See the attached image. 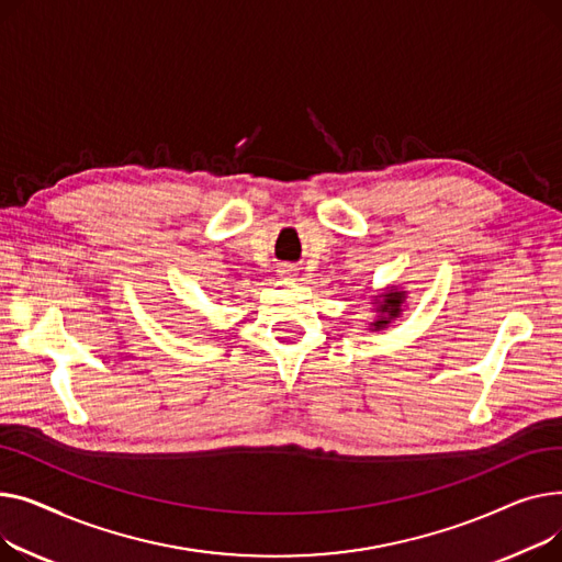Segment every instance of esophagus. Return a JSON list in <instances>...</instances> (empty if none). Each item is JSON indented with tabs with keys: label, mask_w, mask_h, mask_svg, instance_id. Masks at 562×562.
I'll return each mask as SVG.
<instances>
[{
	"label": "esophagus",
	"mask_w": 562,
	"mask_h": 562,
	"mask_svg": "<svg viewBox=\"0 0 562 562\" xmlns=\"http://www.w3.org/2000/svg\"><path fill=\"white\" fill-rule=\"evenodd\" d=\"M279 274L285 277V279H292V277H296V270H294L292 266H281V268H279Z\"/></svg>",
	"instance_id": "34e87169"
}]
</instances>
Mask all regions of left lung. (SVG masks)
Wrapping results in <instances>:
<instances>
[{"instance_id": "8db88e82", "label": "left lung", "mask_w": 562, "mask_h": 562, "mask_svg": "<svg viewBox=\"0 0 562 562\" xmlns=\"http://www.w3.org/2000/svg\"><path fill=\"white\" fill-rule=\"evenodd\" d=\"M406 300V292L404 290H397L392 288L383 294L376 296V313H379V319L372 324L374 328H385L394 317L402 315V304Z\"/></svg>"}]
</instances>
